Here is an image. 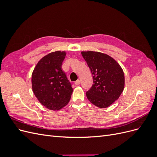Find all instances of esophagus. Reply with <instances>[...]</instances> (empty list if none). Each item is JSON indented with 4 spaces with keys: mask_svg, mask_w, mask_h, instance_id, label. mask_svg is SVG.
<instances>
[{
    "mask_svg": "<svg viewBox=\"0 0 157 157\" xmlns=\"http://www.w3.org/2000/svg\"><path fill=\"white\" fill-rule=\"evenodd\" d=\"M80 83V80H77V81L75 82V85H79Z\"/></svg>",
    "mask_w": 157,
    "mask_h": 157,
    "instance_id": "1",
    "label": "esophagus"
}]
</instances>
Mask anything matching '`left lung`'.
Returning <instances> with one entry per match:
<instances>
[{"label": "left lung", "instance_id": "obj_1", "mask_svg": "<svg viewBox=\"0 0 157 157\" xmlns=\"http://www.w3.org/2000/svg\"><path fill=\"white\" fill-rule=\"evenodd\" d=\"M93 76V84L86 92L88 100L99 108L110 106L120 97L124 87V75L117 61L98 52H82Z\"/></svg>", "mask_w": 157, "mask_h": 157}]
</instances>
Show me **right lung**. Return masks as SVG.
Segmentation results:
<instances>
[{
  "label": "right lung",
  "instance_id": "right-lung-1",
  "mask_svg": "<svg viewBox=\"0 0 157 157\" xmlns=\"http://www.w3.org/2000/svg\"><path fill=\"white\" fill-rule=\"evenodd\" d=\"M65 52L56 51L43 57L32 74L33 91L40 103L50 110H59L69 103L73 88L61 66Z\"/></svg>",
  "mask_w": 157,
  "mask_h": 157
}]
</instances>
